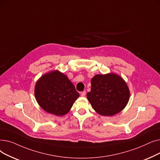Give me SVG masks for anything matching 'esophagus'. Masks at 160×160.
I'll list each match as a JSON object with an SVG mask.
<instances>
[{
	"label": "esophagus",
	"mask_w": 160,
	"mask_h": 160,
	"mask_svg": "<svg viewBox=\"0 0 160 160\" xmlns=\"http://www.w3.org/2000/svg\"><path fill=\"white\" fill-rule=\"evenodd\" d=\"M85 94H86V91L85 90H83L82 92H81V96H85Z\"/></svg>",
	"instance_id": "esophagus-1"
}]
</instances>
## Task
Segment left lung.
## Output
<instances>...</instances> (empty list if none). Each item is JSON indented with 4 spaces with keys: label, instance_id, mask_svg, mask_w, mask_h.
Listing matches in <instances>:
<instances>
[{
    "label": "left lung",
    "instance_id": "obj_1",
    "mask_svg": "<svg viewBox=\"0 0 160 160\" xmlns=\"http://www.w3.org/2000/svg\"><path fill=\"white\" fill-rule=\"evenodd\" d=\"M130 96L126 82L116 73L96 75L87 94L92 108L103 116H113L123 110Z\"/></svg>",
    "mask_w": 160,
    "mask_h": 160
}]
</instances>
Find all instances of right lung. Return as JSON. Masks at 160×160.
Returning a JSON list of instances; mask_svg holds the SVG:
<instances>
[{
	"label": "right lung",
	"instance_id": "add662e5",
	"mask_svg": "<svg viewBox=\"0 0 160 160\" xmlns=\"http://www.w3.org/2000/svg\"><path fill=\"white\" fill-rule=\"evenodd\" d=\"M34 94L44 111L57 116H63L69 112L79 96L73 83L58 70L42 75L36 82Z\"/></svg>",
	"mask_w": 160,
	"mask_h": 160
}]
</instances>
